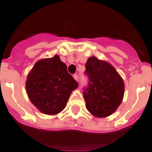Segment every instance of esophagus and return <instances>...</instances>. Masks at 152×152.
Wrapping results in <instances>:
<instances>
[{
  "mask_svg": "<svg viewBox=\"0 0 152 152\" xmlns=\"http://www.w3.org/2000/svg\"><path fill=\"white\" fill-rule=\"evenodd\" d=\"M73 77L76 81H79V76H78V75H77V74H74Z\"/></svg>",
  "mask_w": 152,
  "mask_h": 152,
  "instance_id": "obj_1",
  "label": "esophagus"
}]
</instances>
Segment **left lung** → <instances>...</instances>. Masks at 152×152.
I'll list each match as a JSON object with an SVG mask.
<instances>
[{"label":"left lung","mask_w":152,"mask_h":152,"mask_svg":"<svg viewBox=\"0 0 152 152\" xmlns=\"http://www.w3.org/2000/svg\"><path fill=\"white\" fill-rule=\"evenodd\" d=\"M85 67V74L89 79L83 91L86 108L95 117H108L121 103L124 81L110 64L95 57L88 58Z\"/></svg>","instance_id":"left-lung-1"}]
</instances>
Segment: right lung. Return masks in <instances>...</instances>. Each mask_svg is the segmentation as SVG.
Returning a JSON list of instances; mask_svg holds the SVG:
<instances>
[{"label":"right lung","mask_w":152,"mask_h":152,"mask_svg":"<svg viewBox=\"0 0 152 152\" xmlns=\"http://www.w3.org/2000/svg\"><path fill=\"white\" fill-rule=\"evenodd\" d=\"M78 83L68 72L66 64L58 55L37 61L27 75L28 98L42 113L54 115L66 106Z\"/></svg>","instance_id":"add662e5"}]
</instances>
